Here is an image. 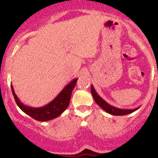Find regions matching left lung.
<instances>
[{"label":"left lung","mask_w":158,"mask_h":158,"mask_svg":"<svg viewBox=\"0 0 158 158\" xmlns=\"http://www.w3.org/2000/svg\"><path fill=\"white\" fill-rule=\"evenodd\" d=\"M91 92H92V96H93V98L95 101V102H96L102 109L104 110L105 111L112 114V115H125V114H131V113L134 112V111H135L136 110L139 109V107H138L136 108V109H122L111 106V105H109V103L106 102L102 98H101V97L98 95V93H97L96 91H95V88H94L92 85H91Z\"/></svg>","instance_id":"8db88e82"}]
</instances>
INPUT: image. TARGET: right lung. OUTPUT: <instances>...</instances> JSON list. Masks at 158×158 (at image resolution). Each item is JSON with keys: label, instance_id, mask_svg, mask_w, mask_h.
Segmentation results:
<instances>
[{"label": "right lung", "instance_id": "add662e5", "mask_svg": "<svg viewBox=\"0 0 158 158\" xmlns=\"http://www.w3.org/2000/svg\"><path fill=\"white\" fill-rule=\"evenodd\" d=\"M77 80L78 78L72 80L63 88V90L52 102L43 107L39 108L30 107L22 103L14 92V87L12 85H11V90H12L16 103L23 112L34 118L35 120L40 121V122H46V121L56 118L67 109L69 104L70 98H71L72 92L76 85Z\"/></svg>", "mask_w": 158, "mask_h": 158}]
</instances>
